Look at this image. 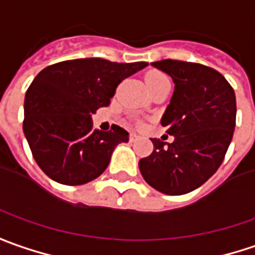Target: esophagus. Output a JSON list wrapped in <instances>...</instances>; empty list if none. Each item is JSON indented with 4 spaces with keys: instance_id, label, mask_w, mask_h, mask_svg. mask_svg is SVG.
Instances as JSON below:
<instances>
[{
    "instance_id": "obj_1",
    "label": "esophagus",
    "mask_w": 255,
    "mask_h": 255,
    "mask_svg": "<svg viewBox=\"0 0 255 255\" xmlns=\"http://www.w3.org/2000/svg\"><path fill=\"white\" fill-rule=\"evenodd\" d=\"M135 139H136L135 134H131V135H129V141H131V142H134Z\"/></svg>"
}]
</instances>
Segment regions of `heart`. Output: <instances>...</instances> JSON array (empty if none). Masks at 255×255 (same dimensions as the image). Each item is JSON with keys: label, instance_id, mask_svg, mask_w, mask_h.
Here are the masks:
<instances>
[{"label": "heart", "instance_id": "obj_1", "mask_svg": "<svg viewBox=\"0 0 255 255\" xmlns=\"http://www.w3.org/2000/svg\"><path fill=\"white\" fill-rule=\"evenodd\" d=\"M145 83H146V87H154V86H159V84L163 83H169L168 77L161 73V72H155V70H151L145 75Z\"/></svg>", "mask_w": 255, "mask_h": 255}]
</instances>
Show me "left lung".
I'll return each instance as SVG.
<instances>
[{"mask_svg": "<svg viewBox=\"0 0 255 255\" xmlns=\"http://www.w3.org/2000/svg\"><path fill=\"white\" fill-rule=\"evenodd\" d=\"M175 84L161 124L172 144L151 138L152 154L139 161L145 182L165 195H185L202 186L222 165L236 127V94L219 72L199 63H151Z\"/></svg>", "mask_w": 255, "mask_h": 255, "instance_id": "8db88e82", "label": "left lung"}]
</instances>
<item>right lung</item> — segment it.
<instances>
[{
  "instance_id": "right-lung-1",
  "label": "right lung",
  "mask_w": 255,
  "mask_h": 255,
  "mask_svg": "<svg viewBox=\"0 0 255 255\" xmlns=\"http://www.w3.org/2000/svg\"><path fill=\"white\" fill-rule=\"evenodd\" d=\"M146 66L87 57L55 63L33 79L25 94L23 134L50 179L75 186L106 171L113 151L129 134L119 126L94 129L92 116L110 104L124 79Z\"/></svg>"
}]
</instances>
